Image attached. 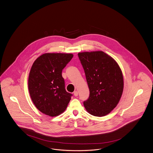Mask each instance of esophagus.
Here are the masks:
<instances>
[{
    "mask_svg": "<svg viewBox=\"0 0 153 153\" xmlns=\"http://www.w3.org/2000/svg\"><path fill=\"white\" fill-rule=\"evenodd\" d=\"M74 96H78V92L77 91H74Z\"/></svg>",
    "mask_w": 153,
    "mask_h": 153,
    "instance_id": "esophagus-1",
    "label": "esophagus"
}]
</instances>
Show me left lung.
I'll use <instances>...</instances> for the list:
<instances>
[{
	"mask_svg": "<svg viewBox=\"0 0 153 153\" xmlns=\"http://www.w3.org/2000/svg\"><path fill=\"white\" fill-rule=\"evenodd\" d=\"M90 91L84 101L86 111L94 116H105L119 102L123 89L122 71L117 62L102 51L78 53Z\"/></svg>",
	"mask_w": 153,
	"mask_h": 153,
	"instance_id": "left-lung-1",
	"label": "left lung"
}]
</instances>
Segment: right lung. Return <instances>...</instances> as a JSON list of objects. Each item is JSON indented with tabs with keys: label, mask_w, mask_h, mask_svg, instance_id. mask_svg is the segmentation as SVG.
<instances>
[{
	"label": "right lung",
	"mask_w": 153,
	"mask_h": 153,
	"mask_svg": "<svg viewBox=\"0 0 153 153\" xmlns=\"http://www.w3.org/2000/svg\"><path fill=\"white\" fill-rule=\"evenodd\" d=\"M71 53H47L34 61L28 77V90L37 109L49 116L60 115L72 94L66 91L62 71L71 60Z\"/></svg>",
	"instance_id": "add662e5"
}]
</instances>
